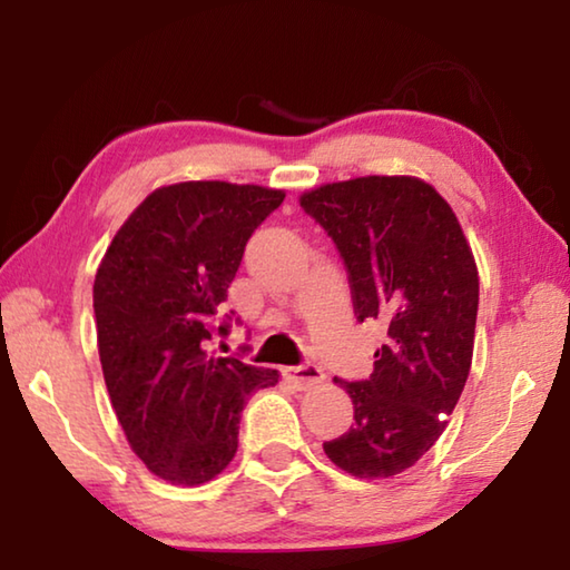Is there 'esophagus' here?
<instances>
[{"instance_id":"34e87169","label":"esophagus","mask_w":570,"mask_h":570,"mask_svg":"<svg viewBox=\"0 0 570 570\" xmlns=\"http://www.w3.org/2000/svg\"><path fill=\"white\" fill-rule=\"evenodd\" d=\"M286 380L292 382L296 390H312V387H320V384L324 382V372H322V366H316V364L288 366Z\"/></svg>"}]
</instances>
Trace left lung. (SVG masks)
<instances>
[{
    "label": "left lung",
    "mask_w": 570,
    "mask_h": 570,
    "mask_svg": "<svg viewBox=\"0 0 570 570\" xmlns=\"http://www.w3.org/2000/svg\"><path fill=\"white\" fill-rule=\"evenodd\" d=\"M298 200L340 248L356 320L387 326L370 380L334 377L354 424L324 452L354 478L400 475L435 445L468 382L475 256L448 200L414 176L326 183Z\"/></svg>",
    "instance_id": "8db88e82"
}]
</instances>
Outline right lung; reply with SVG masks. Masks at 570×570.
<instances>
[{
    "label": "right lung",
    "mask_w": 570,
    "mask_h": 570,
    "mask_svg": "<svg viewBox=\"0 0 570 570\" xmlns=\"http://www.w3.org/2000/svg\"><path fill=\"white\" fill-rule=\"evenodd\" d=\"M284 196L226 180L156 188L118 228L95 274L112 410L135 455L170 485H204L224 472L248 394L278 382L276 370L214 356L208 342L246 240Z\"/></svg>",
    "instance_id": "obj_1"
}]
</instances>
